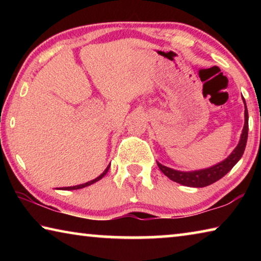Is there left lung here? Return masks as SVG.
I'll return each instance as SVG.
<instances>
[{
    "label": "left lung",
    "instance_id": "obj_1",
    "mask_svg": "<svg viewBox=\"0 0 261 261\" xmlns=\"http://www.w3.org/2000/svg\"><path fill=\"white\" fill-rule=\"evenodd\" d=\"M245 105V123L244 127H243L241 140L238 143L237 147L233 149L232 153L229 155L226 160L218 163L211 168L202 170H196V171H178L174 170L171 168H168L166 166H162L161 163L158 162V166L160 168V170L165 174L168 178L174 180L176 183H179L185 187H192V188H204L207 185H211L215 183L216 180L222 178L228 171L232 169V167L240 161L243 153L246 146L247 141V134H249V114H247L246 103L245 100L243 99Z\"/></svg>",
    "mask_w": 261,
    "mask_h": 261
}]
</instances>
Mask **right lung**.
Here are the masks:
<instances>
[{"label":"right lung","mask_w":261,"mask_h":261,"mask_svg":"<svg viewBox=\"0 0 261 261\" xmlns=\"http://www.w3.org/2000/svg\"><path fill=\"white\" fill-rule=\"evenodd\" d=\"M109 167H110V165L107 167V169H106L102 174H101L99 177H96L95 179H93V180H90V182H87V183H84V184H81V185H76V187H68V188H62V190H77V189H82V188H85V187H88V185H91V184H93V183H95V182H98L99 179H101L103 177V176L107 174V171H108V169H109ZM61 189V188H60Z\"/></svg>","instance_id":"right-lung-1"}]
</instances>
